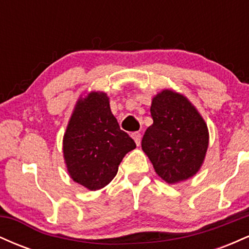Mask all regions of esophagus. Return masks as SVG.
<instances>
[{
	"label": "esophagus",
	"instance_id": "obj_1",
	"mask_svg": "<svg viewBox=\"0 0 249 249\" xmlns=\"http://www.w3.org/2000/svg\"><path fill=\"white\" fill-rule=\"evenodd\" d=\"M131 137H132V138L134 139V142H136V144L139 146V145H141V141H142V134L139 132H132L131 133Z\"/></svg>",
	"mask_w": 249,
	"mask_h": 249
}]
</instances>
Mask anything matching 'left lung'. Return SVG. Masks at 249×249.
<instances>
[{"label": "left lung", "mask_w": 249, "mask_h": 249, "mask_svg": "<svg viewBox=\"0 0 249 249\" xmlns=\"http://www.w3.org/2000/svg\"><path fill=\"white\" fill-rule=\"evenodd\" d=\"M150 111L153 124L145 131L142 148L157 174L168 184L193 177L206 156V123L184 96L171 90L154 97Z\"/></svg>", "instance_id": "1"}]
</instances>
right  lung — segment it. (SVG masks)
<instances>
[{
	"mask_svg": "<svg viewBox=\"0 0 249 249\" xmlns=\"http://www.w3.org/2000/svg\"><path fill=\"white\" fill-rule=\"evenodd\" d=\"M136 142L121 130L104 92H91L77 103L63 139L70 177L91 191L107 186Z\"/></svg>",
	"mask_w": 249,
	"mask_h": 249,
	"instance_id": "add662e5",
	"label": "right lung"
}]
</instances>
